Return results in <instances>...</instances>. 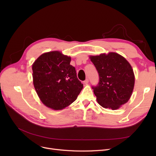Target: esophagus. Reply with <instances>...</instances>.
I'll use <instances>...</instances> for the list:
<instances>
[{"mask_svg": "<svg viewBox=\"0 0 156 156\" xmlns=\"http://www.w3.org/2000/svg\"><path fill=\"white\" fill-rule=\"evenodd\" d=\"M88 82H89V81H88V79H86L85 81H84V84H87L88 83Z\"/></svg>", "mask_w": 156, "mask_h": 156, "instance_id": "1", "label": "esophagus"}]
</instances>
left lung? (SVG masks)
<instances>
[{"instance_id":"1","label":"left lung","mask_w":156,"mask_h":156,"mask_svg":"<svg viewBox=\"0 0 156 156\" xmlns=\"http://www.w3.org/2000/svg\"><path fill=\"white\" fill-rule=\"evenodd\" d=\"M98 71L99 81L93 86L99 104L116 110L127 103L133 92L135 76L130 64L116 53L90 56Z\"/></svg>"}]
</instances>
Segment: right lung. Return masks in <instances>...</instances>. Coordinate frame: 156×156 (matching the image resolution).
Here are the masks:
<instances>
[{
	"label": "right lung",
	"mask_w": 156,
	"mask_h": 156,
	"mask_svg": "<svg viewBox=\"0 0 156 156\" xmlns=\"http://www.w3.org/2000/svg\"><path fill=\"white\" fill-rule=\"evenodd\" d=\"M71 58L59 51L42 54L32 64L33 83L48 107L61 110L75 101L83 88Z\"/></svg>",
	"instance_id": "1"
}]
</instances>
